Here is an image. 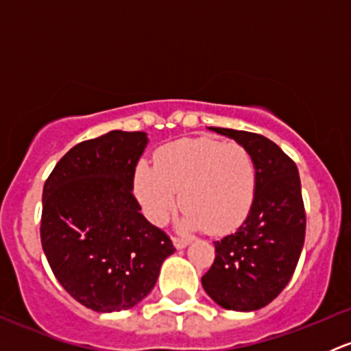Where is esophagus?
<instances>
[{
    "mask_svg": "<svg viewBox=\"0 0 351 351\" xmlns=\"http://www.w3.org/2000/svg\"><path fill=\"white\" fill-rule=\"evenodd\" d=\"M173 244H175V247L182 250V247L189 246L190 239L189 238H182V236H173Z\"/></svg>",
    "mask_w": 351,
    "mask_h": 351,
    "instance_id": "1",
    "label": "esophagus"
}]
</instances>
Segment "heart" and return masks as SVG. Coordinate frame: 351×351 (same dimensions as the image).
<instances>
[{
	"mask_svg": "<svg viewBox=\"0 0 351 351\" xmlns=\"http://www.w3.org/2000/svg\"><path fill=\"white\" fill-rule=\"evenodd\" d=\"M134 186L154 224H165L182 200L186 229L226 232L241 224L253 205L256 168L238 143L182 139L162 147L154 166L139 162Z\"/></svg>",
	"mask_w": 351,
	"mask_h": 351,
	"instance_id": "b5f03b06",
	"label": "heart"
}]
</instances>
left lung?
I'll return each instance as SVG.
<instances>
[{"label": "left lung", "mask_w": 351, "mask_h": 351, "mask_svg": "<svg viewBox=\"0 0 351 351\" xmlns=\"http://www.w3.org/2000/svg\"><path fill=\"white\" fill-rule=\"evenodd\" d=\"M253 156L256 192L250 214L232 234L214 241L215 260L202 277L214 302L229 311L270 304L292 278L306 238L297 166L274 141L246 130L210 127Z\"/></svg>", "instance_id": "obj_1"}]
</instances>
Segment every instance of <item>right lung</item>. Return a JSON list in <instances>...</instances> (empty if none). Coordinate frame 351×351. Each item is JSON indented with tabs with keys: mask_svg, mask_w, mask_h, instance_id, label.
Here are the masks:
<instances>
[{
	"mask_svg": "<svg viewBox=\"0 0 351 351\" xmlns=\"http://www.w3.org/2000/svg\"><path fill=\"white\" fill-rule=\"evenodd\" d=\"M146 132L112 130L59 159L42 193L40 241L59 284L97 313L134 307L153 290L171 239L146 221L134 175Z\"/></svg>",
	"mask_w": 351,
	"mask_h": 351,
	"instance_id": "right-lung-1",
	"label": "right lung"
}]
</instances>
